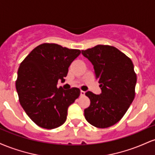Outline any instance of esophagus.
Here are the masks:
<instances>
[{
  "label": "esophagus",
  "instance_id": "1",
  "mask_svg": "<svg viewBox=\"0 0 155 155\" xmlns=\"http://www.w3.org/2000/svg\"><path fill=\"white\" fill-rule=\"evenodd\" d=\"M80 95L81 96H84L85 95V92L84 91H82V90H81V92H80Z\"/></svg>",
  "mask_w": 155,
  "mask_h": 155
}]
</instances>
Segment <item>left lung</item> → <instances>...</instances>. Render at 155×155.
<instances>
[{"instance_id": "left-lung-1", "label": "left lung", "mask_w": 155, "mask_h": 155, "mask_svg": "<svg viewBox=\"0 0 155 155\" xmlns=\"http://www.w3.org/2000/svg\"><path fill=\"white\" fill-rule=\"evenodd\" d=\"M92 63L95 78L102 92L88 91L90 105L84 109L86 120L98 128H106L118 122L134 100L137 76L134 65L127 55L116 47L97 45L81 50Z\"/></svg>"}]
</instances>
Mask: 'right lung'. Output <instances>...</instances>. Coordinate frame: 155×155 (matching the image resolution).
Returning <instances> with one entry per match:
<instances>
[{"label": "right lung", "mask_w": 155, "mask_h": 155, "mask_svg": "<svg viewBox=\"0 0 155 155\" xmlns=\"http://www.w3.org/2000/svg\"><path fill=\"white\" fill-rule=\"evenodd\" d=\"M81 53L57 44H40L21 63L16 89L22 107L34 123L45 129L60 127L67 118L68 108L79 97L80 90L57 87L65 81L68 67Z\"/></svg>", "instance_id": "obj_1"}]
</instances>
